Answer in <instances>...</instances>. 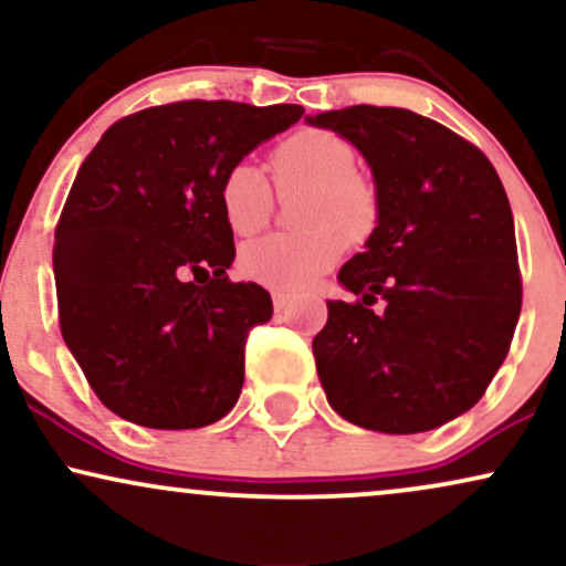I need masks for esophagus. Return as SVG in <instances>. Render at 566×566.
Listing matches in <instances>:
<instances>
[{"label": "esophagus", "mask_w": 566, "mask_h": 566, "mask_svg": "<svg viewBox=\"0 0 566 566\" xmlns=\"http://www.w3.org/2000/svg\"><path fill=\"white\" fill-rule=\"evenodd\" d=\"M271 297H274V308L276 311H284L292 303V295H290V292H284V290H274V292H271Z\"/></svg>", "instance_id": "34e87169"}]
</instances>
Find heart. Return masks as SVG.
Instances as JSON below:
<instances>
[{"label":"heart","instance_id":"b5f03b06","mask_svg":"<svg viewBox=\"0 0 566 566\" xmlns=\"http://www.w3.org/2000/svg\"><path fill=\"white\" fill-rule=\"evenodd\" d=\"M348 139L324 128H301L271 149L269 171L276 192L297 202L303 231L269 234L244 244L242 274L279 290L311 287L345 253V242L369 240L379 223L377 189L358 171ZM274 187L253 163H234L221 179V210L231 231L250 237L274 216Z\"/></svg>","mask_w":566,"mask_h":566}]
</instances>
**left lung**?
<instances>
[{
	"mask_svg": "<svg viewBox=\"0 0 566 566\" xmlns=\"http://www.w3.org/2000/svg\"><path fill=\"white\" fill-rule=\"evenodd\" d=\"M350 139L377 181L379 223L337 279L313 339L326 400L374 432L446 424L485 395L512 345L522 274L506 189L480 147L403 107L311 118Z\"/></svg>",
	"mask_w": 566,
	"mask_h": 566,
	"instance_id": "obj_1",
	"label": "left lung"
}]
</instances>
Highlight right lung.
<instances>
[{
	"label": "right lung",
	"mask_w": 566,
	"mask_h": 566,
	"mask_svg": "<svg viewBox=\"0 0 566 566\" xmlns=\"http://www.w3.org/2000/svg\"><path fill=\"white\" fill-rule=\"evenodd\" d=\"M303 115L181 99L126 115L81 163L54 227L65 345L88 387L153 430L227 417L244 382V345L274 313L253 282H231L234 231L223 174Z\"/></svg>",
	"instance_id": "add662e5"
}]
</instances>
